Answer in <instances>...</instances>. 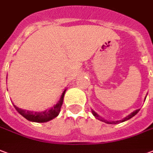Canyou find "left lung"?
I'll return each instance as SVG.
<instances>
[{"instance_id":"left-lung-1","label":"left lung","mask_w":153,"mask_h":153,"mask_svg":"<svg viewBox=\"0 0 153 153\" xmlns=\"http://www.w3.org/2000/svg\"><path fill=\"white\" fill-rule=\"evenodd\" d=\"M139 111H140V109H137V110L134 111V112H133V113H131V114H130V115H128L127 117H126L125 118H124V119H123V120H121V121H117V122H107V121H105V120H104V119H103V118H101V117H100L99 115H98V114H97V113H95V112H94L93 110H92V114H93L95 117H97V118H98V119H99V120H101L102 122H105V123H108V124H117V123L125 122V121H126V120H128V119H130V118H131V117H134V115H135V114H136L137 113H138V112H139Z\"/></svg>"}]
</instances>
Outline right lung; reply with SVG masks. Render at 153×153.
<instances>
[{
    "label": "right lung",
    "mask_w": 153,
    "mask_h": 153,
    "mask_svg": "<svg viewBox=\"0 0 153 153\" xmlns=\"http://www.w3.org/2000/svg\"><path fill=\"white\" fill-rule=\"evenodd\" d=\"M65 92V90L63 91L60 101L55 106H53V108L46 110L45 112L39 113V112L27 111V110H23V109L18 108L15 105H13V106L16 108L17 111L19 112L22 116H23L26 119H27L28 121H31V122H35V123H46L48 121L53 119L54 117H56L59 114L61 107H62V103H63V98H64Z\"/></svg>",
    "instance_id": "right-lung-1"
}]
</instances>
